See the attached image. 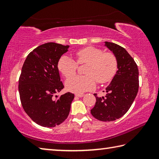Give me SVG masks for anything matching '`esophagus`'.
I'll return each mask as SVG.
<instances>
[{
    "label": "esophagus",
    "instance_id": "obj_1",
    "mask_svg": "<svg viewBox=\"0 0 159 159\" xmlns=\"http://www.w3.org/2000/svg\"><path fill=\"white\" fill-rule=\"evenodd\" d=\"M75 96L79 97V98H82V97L84 96V95H83V94H76V95H75Z\"/></svg>",
    "mask_w": 159,
    "mask_h": 159
}]
</instances>
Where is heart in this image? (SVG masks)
<instances>
[{
  "label": "heart",
  "mask_w": 159,
  "mask_h": 159,
  "mask_svg": "<svg viewBox=\"0 0 159 159\" xmlns=\"http://www.w3.org/2000/svg\"><path fill=\"white\" fill-rule=\"evenodd\" d=\"M75 55L78 63L89 64L86 70L87 76H76L67 80L65 85L70 92L83 93L92 90L95 87L96 80L101 84L109 82L116 72V58L113 54L104 52L99 48L86 47L78 50ZM77 64L69 56L63 55L58 61L57 67L64 77L70 78L75 73Z\"/></svg>",
  "instance_id": "b5f03b06"
}]
</instances>
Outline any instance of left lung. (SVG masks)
<instances>
[{
  "label": "left lung",
  "mask_w": 159,
  "mask_h": 159,
  "mask_svg": "<svg viewBox=\"0 0 159 159\" xmlns=\"http://www.w3.org/2000/svg\"><path fill=\"white\" fill-rule=\"evenodd\" d=\"M117 60L116 74L105 89L104 97L96 98L91 114L101 121H113L122 117L130 109L139 88V71L133 58L125 48L114 43L104 42Z\"/></svg>",
  "instance_id": "left-lung-1"
}]
</instances>
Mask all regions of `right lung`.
I'll list each match as a JSON object with an SVG mask.
<instances>
[{
  "label": "right lung",
  "mask_w": 159,
  "mask_h": 159,
  "mask_svg": "<svg viewBox=\"0 0 159 159\" xmlns=\"http://www.w3.org/2000/svg\"><path fill=\"white\" fill-rule=\"evenodd\" d=\"M69 48L55 43L39 45L29 54L21 68L18 87L21 105L35 123L43 127L64 122L74 98L71 93L53 98L64 88L57 64Z\"/></svg>",
  "instance_id": "1"
}]
</instances>
